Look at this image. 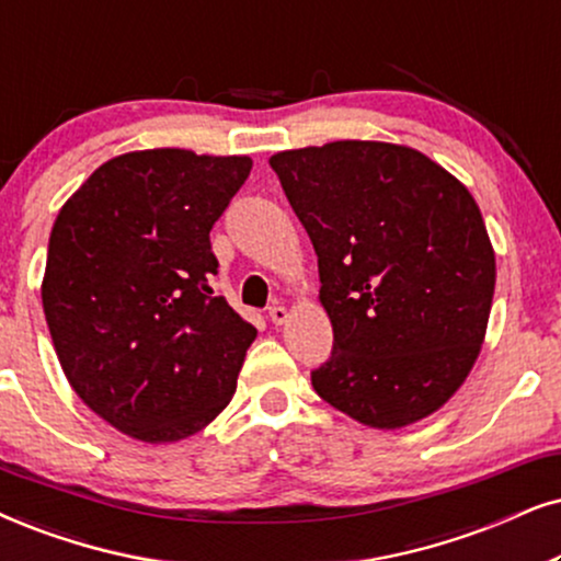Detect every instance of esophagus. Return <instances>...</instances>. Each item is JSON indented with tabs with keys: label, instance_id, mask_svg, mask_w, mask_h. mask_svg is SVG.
I'll return each mask as SVG.
<instances>
[{
	"label": "esophagus",
	"instance_id": "obj_1",
	"mask_svg": "<svg viewBox=\"0 0 561 561\" xmlns=\"http://www.w3.org/2000/svg\"><path fill=\"white\" fill-rule=\"evenodd\" d=\"M268 321H272L274 325H282L287 321V308L285 305H272V308H268Z\"/></svg>",
	"mask_w": 561,
	"mask_h": 561
}]
</instances>
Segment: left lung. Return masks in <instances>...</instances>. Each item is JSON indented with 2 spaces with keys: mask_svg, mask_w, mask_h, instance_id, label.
Masks as SVG:
<instances>
[{
  "mask_svg": "<svg viewBox=\"0 0 561 561\" xmlns=\"http://www.w3.org/2000/svg\"><path fill=\"white\" fill-rule=\"evenodd\" d=\"M268 165L316 248L333 325L316 393L367 427L430 416L477 363L497 279L469 188L388 141H329Z\"/></svg>",
  "mask_w": 561,
  "mask_h": 561,
  "instance_id": "8db88e82",
  "label": "left lung"
}]
</instances>
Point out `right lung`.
<instances>
[{
	"mask_svg": "<svg viewBox=\"0 0 561 561\" xmlns=\"http://www.w3.org/2000/svg\"><path fill=\"white\" fill-rule=\"evenodd\" d=\"M251 158L141 150L64 204L41 297L75 393L124 435L175 443L228 407L256 329L211 289L209 230Z\"/></svg>",
	"mask_w": 561,
	"mask_h": 561,
	"instance_id": "obj_1",
	"label": "right lung"
}]
</instances>
